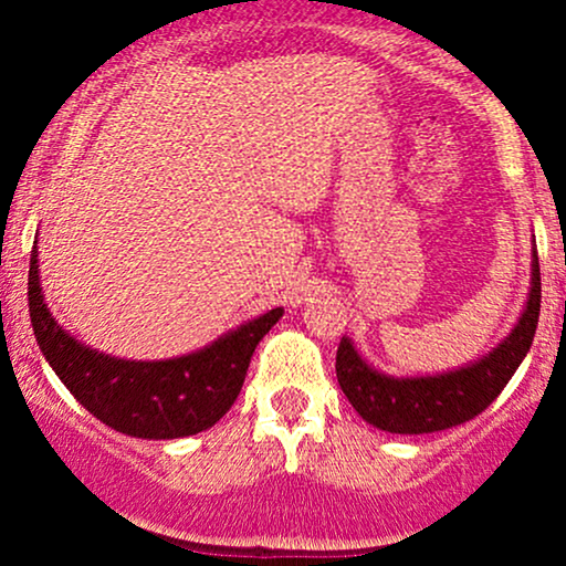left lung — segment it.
Listing matches in <instances>:
<instances>
[{
  "instance_id": "8db88e82",
  "label": "left lung",
  "mask_w": 566,
  "mask_h": 566,
  "mask_svg": "<svg viewBox=\"0 0 566 566\" xmlns=\"http://www.w3.org/2000/svg\"><path fill=\"white\" fill-rule=\"evenodd\" d=\"M530 292L511 333L482 359L437 375H386L359 354L350 337L337 346L335 373L346 399L369 426L388 433H433L473 420L509 386L527 356L541 316V263L532 247Z\"/></svg>"
}]
</instances>
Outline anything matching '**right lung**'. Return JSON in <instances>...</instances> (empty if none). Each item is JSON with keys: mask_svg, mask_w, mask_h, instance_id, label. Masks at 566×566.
I'll use <instances>...</instances> for the list:
<instances>
[{"mask_svg": "<svg viewBox=\"0 0 566 566\" xmlns=\"http://www.w3.org/2000/svg\"><path fill=\"white\" fill-rule=\"evenodd\" d=\"M29 314L42 356L74 399L114 431L135 439H180L207 431L237 401L250 356L282 319L271 308L210 346L175 359H119L84 346L50 314L34 244L29 265Z\"/></svg>", "mask_w": 566, "mask_h": 566, "instance_id": "right-lung-1", "label": "right lung"}]
</instances>
